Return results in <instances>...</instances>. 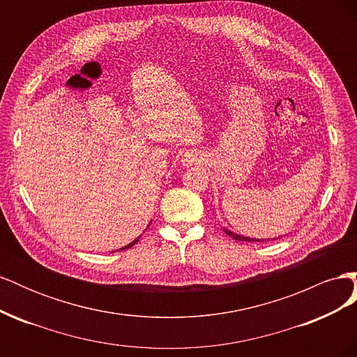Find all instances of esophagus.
Segmentation results:
<instances>
[{
	"mask_svg": "<svg viewBox=\"0 0 357 357\" xmlns=\"http://www.w3.org/2000/svg\"><path fill=\"white\" fill-rule=\"evenodd\" d=\"M202 160V156L199 155V153H197V152H188L185 156H183V159H181V162H183V165L185 167H190V165H197V164H199V162Z\"/></svg>",
	"mask_w": 357,
	"mask_h": 357,
	"instance_id": "esophagus-1",
	"label": "esophagus"
}]
</instances>
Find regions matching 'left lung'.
Returning a JSON list of instances; mask_svg holds the SVG:
<instances>
[{
    "label": "left lung",
    "instance_id": "1",
    "mask_svg": "<svg viewBox=\"0 0 357 357\" xmlns=\"http://www.w3.org/2000/svg\"><path fill=\"white\" fill-rule=\"evenodd\" d=\"M225 232L228 234L231 238H234V240H238V241H261V240H255V238H248V236H243V235H238V234H234V232H231V231H228V229H225Z\"/></svg>",
    "mask_w": 357,
    "mask_h": 357
}]
</instances>
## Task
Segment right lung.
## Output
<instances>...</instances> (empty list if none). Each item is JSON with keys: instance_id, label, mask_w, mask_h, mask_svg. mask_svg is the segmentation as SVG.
<instances>
[{"instance_id": "right-lung-1", "label": "right lung", "mask_w": 357, "mask_h": 357, "mask_svg": "<svg viewBox=\"0 0 357 357\" xmlns=\"http://www.w3.org/2000/svg\"><path fill=\"white\" fill-rule=\"evenodd\" d=\"M138 240H139V238H137V240H134V241H132V243H131V244H128V245H125V247H122V248H121V250H125V248H129V247H132V245H134V244H137V241H138Z\"/></svg>"}]
</instances>
